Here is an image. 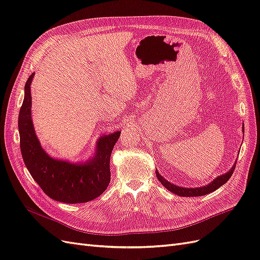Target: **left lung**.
Listing matches in <instances>:
<instances>
[{
  "label": "left lung",
  "instance_id": "left-lung-1",
  "mask_svg": "<svg viewBox=\"0 0 260 260\" xmlns=\"http://www.w3.org/2000/svg\"><path fill=\"white\" fill-rule=\"evenodd\" d=\"M235 164H237V161H235ZM235 164L233 165L232 168L226 172V174L217 177L214 181H211L209 184H207L205 186H201V187L187 188V187H181V186L175 185L174 183H170L169 181H167L164 177H161L159 175V172L157 170H156V176H157V179L159 180V182L165 187H166L167 190H169L170 192L175 193L179 196H184V198H190V196H203V195H206V194H209L211 192L218 190L220 186L223 185L233 175V171L235 169Z\"/></svg>",
  "mask_w": 260,
  "mask_h": 260
}]
</instances>
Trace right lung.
Here are the masks:
<instances>
[{"instance_id": "right-lung-1", "label": "right lung", "mask_w": 260, "mask_h": 260, "mask_svg": "<svg viewBox=\"0 0 260 260\" xmlns=\"http://www.w3.org/2000/svg\"><path fill=\"white\" fill-rule=\"evenodd\" d=\"M31 74L25 85V98L18 116L20 151L31 177L43 192L57 202L85 203L103 193L111 181L109 158L120 131L101 137L96 152L84 164L54 159L45 153L36 136L31 119Z\"/></svg>"}]
</instances>
